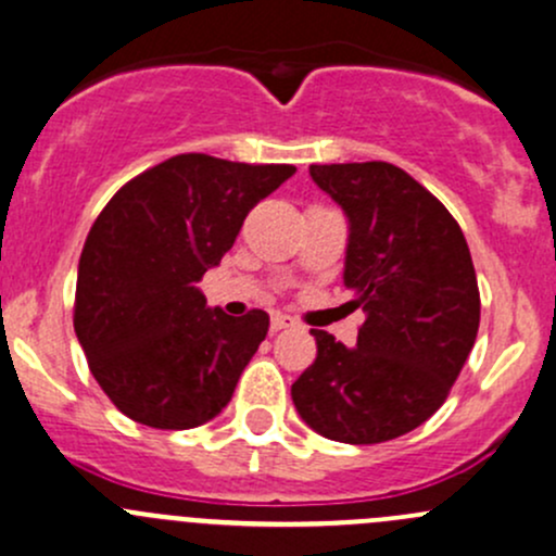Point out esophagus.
<instances>
[{
    "instance_id": "obj_1",
    "label": "esophagus",
    "mask_w": 556,
    "mask_h": 556,
    "mask_svg": "<svg viewBox=\"0 0 556 556\" xmlns=\"http://www.w3.org/2000/svg\"><path fill=\"white\" fill-rule=\"evenodd\" d=\"M293 325L295 323L288 317V314H274L271 317V332H279V330H285V327H293Z\"/></svg>"
}]
</instances>
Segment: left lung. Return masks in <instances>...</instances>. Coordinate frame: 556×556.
Listing matches in <instances>:
<instances>
[{"label":"left lung","instance_id":"left-lung-1","mask_svg":"<svg viewBox=\"0 0 556 556\" xmlns=\"http://www.w3.org/2000/svg\"><path fill=\"white\" fill-rule=\"evenodd\" d=\"M314 184L343 207V282L367 314L346 349L312 330L317 359L290 394L314 431L378 445L434 416L477 341L479 288L469 244L447 207L389 162L312 165Z\"/></svg>","mask_w":556,"mask_h":556}]
</instances>
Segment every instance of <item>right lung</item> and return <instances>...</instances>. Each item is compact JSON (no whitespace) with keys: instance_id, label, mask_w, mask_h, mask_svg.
I'll use <instances>...</instances> for the list:
<instances>
[{"instance_id":"add662e5","label":"right lung","mask_w":556,"mask_h":556,"mask_svg":"<svg viewBox=\"0 0 556 556\" xmlns=\"http://www.w3.org/2000/svg\"><path fill=\"white\" fill-rule=\"evenodd\" d=\"M293 173L178 154L127 180L101 210L79 258L74 330L116 410L151 429H194L229 405L268 314L207 308L197 282Z\"/></svg>"}]
</instances>
